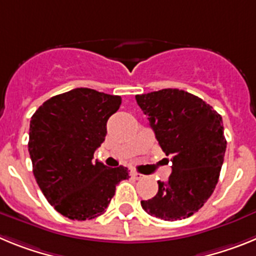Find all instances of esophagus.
I'll return each instance as SVG.
<instances>
[{
    "label": "esophagus",
    "instance_id": "obj_1",
    "mask_svg": "<svg viewBox=\"0 0 256 256\" xmlns=\"http://www.w3.org/2000/svg\"><path fill=\"white\" fill-rule=\"evenodd\" d=\"M132 177L136 180H141V178H144V176L141 173H137V172H132Z\"/></svg>",
    "mask_w": 256,
    "mask_h": 256
}]
</instances>
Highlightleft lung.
Returning <instances> with one entry per match:
<instances>
[{
	"instance_id": "obj_1",
	"label": "left lung",
	"mask_w": 256,
	"mask_h": 256,
	"mask_svg": "<svg viewBox=\"0 0 256 256\" xmlns=\"http://www.w3.org/2000/svg\"><path fill=\"white\" fill-rule=\"evenodd\" d=\"M136 101L172 162L168 180L158 182V194L142 200V208L162 220L188 218L218 183L227 148L222 116L200 97L177 88L137 94Z\"/></svg>"
}]
</instances>
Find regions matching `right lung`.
<instances>
[{
    "instance_id": "1",
    "label": "right lung",
    "mask_w": 256,
    "mask_h": 256,
    "mask_svg": "<svg viewBox=\"0 0 256 256\" xmlns=\"http://www.w3.org/2000/svg\"><path fill=\"white\" fill-rule=\"evenodd\" d=\"M120 104V96L76 88L51 97L32 116L28 150L33 174L61 216L73 220L101 216L118 183L130 178L122 165L108 168L92 160L105 141L108 119Z\"/></svg>"
}]
</instances>
